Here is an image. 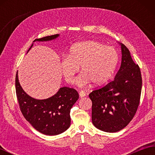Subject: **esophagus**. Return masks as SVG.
Wrapping results in <instances>:
<instances>
[{
    "mask_svg": "<svg viewBox=\"0 0 155 155\" xmlns=\"http://www.w3.org/2000/svg\"><path fill=\"white\" fill-rule=\"evenodd\" d=\"M79 96L81 98L84 97L86 96V93H85L83 91H79Z\"/></svg>",
    "mask_w": 155,
    "mask_h": 155,
    "instance_id": "esophagus-1",
    "label": "esophagus"
}]
</instances>
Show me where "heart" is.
Listing matches in <instances>:
<instances>
[{
  "mask_svg": "<svg viewBox=\"0 0 155 155\" xmlns=\"http://www.w3.org/2000/svg\"><path fill=\"white\" fill-rule=\"evenodd\" d=\"M119 56L113 47L97 41L81 42L72 45L68 57L61 59V70L68 83H72L74 74L82 72L76 78L75 83L84 87L93 82L98 85L110 79L116 69Z\"/></svg>",
  "mask_w": 155,
  "mask_h": 155,
  "instance_id": "obj_1",
  "label": "heart"
}]
</instances>
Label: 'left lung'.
<instances>
[{"instance_id":"left-lung-1","label":"left lung","mask_w":155,"mask_h":155,"mask_svg":"<svg viewBox=\"0 0 155 155\" xmlns=\"http://www.w3.org/2000/svg\"><path fill=\"white\" fill-rule=\"evenodd\" d=\"M120 45L121 64L114 80L89 94L94 126L107 133L122 130L133 119L142 88L139 67L134 63L126 46Z\"/></svg>"}]
</instances>
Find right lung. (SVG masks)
I'll use <instances>...</instances> for the list:
<instances>
[{"label": "right lung", "instance_id": "obj_1", "mask_svg": "<svg viewBox=\"0 0 155 155\" xmlns=\"http://www.w3.org/2000/svg\"><path fill=\"white\" fill-rule=\"evenodd\" d=\"M59 35L48 36L33 41H50ZM33 46L31 45L29 50ZM16 93L23 116L36 130L46 135H57L64 132L71 125L70 112L78 99V92L74 88L61 87L57 93L46 99L38 100L29 96L20 84L18 71L15 78Z\"/></svg>", "mask_w": 155, "mask_h": 155}]
</instances>
